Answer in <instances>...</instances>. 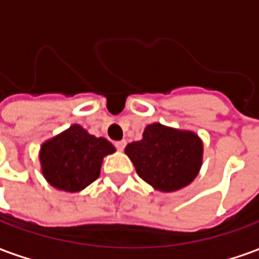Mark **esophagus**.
I'll return each mask as SVG.
<instances>
[{"mask_svg":"<svg viewBox=\"0 0 259 259\" xmlns=\"http://www.w3.org/2000/svg\"><path fill=\"white\" fill-rule=\"evenodd\" d=\"M115 147L118 148L119 151H123V148L126 147V140H120L115 143Z\"/></svg>","mask_w":259,"mask_h":259,"instance_id":"esophagus-1","label":"esophagus"}]
</instances>
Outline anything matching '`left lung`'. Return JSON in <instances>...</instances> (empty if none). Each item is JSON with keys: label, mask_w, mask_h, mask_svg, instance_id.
<instances>
[{"label": "left lung", "mask_w": 259, "mask_h": 259, "mask_svg": "<svg viewBox=\"0 0 259 259\" xmlns=\"http://www.w3.org/2000/svg\"><path fill=\"white\" fill-rule=\"evenodd\" d=\"M202 141L189 130L148 124L143 139L126 146L136 172L155 190L176 191L197 178L202 163Z\"/></svg>", "instance_id": "1"}]
</instances>
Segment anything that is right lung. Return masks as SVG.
<instances>
[{
  "instance_id": "right-lung-1",
  "label": "right lung",
  "mask_w": 259,
  "mask_h": 259,
  "mask_svg": "<svg viewBox=\"0 0 259 259\" xmlns=\"http://www.w3.org/2000/svg\"><path fill=\"white\" fill-rule=\"evenodd\" d=\"M113 152L115 147L107 139L72 124L41 146V172L55 189L76 193L98 179L102 159Z\"/></svg>"
}]
</instances>
